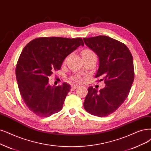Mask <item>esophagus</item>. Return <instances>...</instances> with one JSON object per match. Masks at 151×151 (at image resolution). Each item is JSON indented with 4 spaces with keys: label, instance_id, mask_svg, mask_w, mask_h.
<instances>
[{
    "label": "esophagus",
    "instance_id": "obj_1",
    "mask_svg": "<svg viewBox=\"0 0 151 151\" xmlns=\"http://www.w3.org/2000/svg\"><path fill=\"white\" fill-rule=\"evenodd\" d=\"M79 86L78 85H71V91H73L74 90H75V89H76L77 88H78Z\"/></svg>",
    "mask_w": 151,
    "mask_h": 151
}]
</instances>
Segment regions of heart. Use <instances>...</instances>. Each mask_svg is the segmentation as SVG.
<instances>
[{
    "label": "heart",
    "mask_w": 151,
    "mask_h": 151,
    "mask_svg": "<svg viewBox=\"0 0 151 151\" xmlns=\"http://www.w3.org/2000/svg\"><path fill=\"white\" fill-rule=\"evenodd\" d=\"M82 55H83V57H85V56L96 55L95 53L93 52V51H92L91 50H90V49H85V50H83V52H82ZM71 80L75 81V82H78V83H81V82L83 81L82 77L79 74H76V75L73 76L71 78Z\"/></svg>",
    "instance_id": "heart-1"
}]
</instances>
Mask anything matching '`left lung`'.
<instances>
[{"instance_id":"1","label":"left lung","mask_w":151,"mask_h":151,"mask_svg":"<svg viewBox=\"0 0 151 151\" xmlns=\"http://www.w3.org/2000/svg\"><path fill=\"white\" fill-rule=\"evenodd\" d=\"M99 57L95 78L105 87L99 91L88 88L83 106L92 115L105 117L114 113L127 98L134 79L132 56L126 45L111 37L99 35L83 38Z\"/></svg>"}]
</instances>
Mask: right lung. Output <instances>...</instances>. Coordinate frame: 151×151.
<instances>
[{
  "mask_svg": "<svg viewBox=\"0 0 151 151\" xmlns=\"http://www.w3.org/2000/svg\"><path fill=\"white\" fill-rule=\"evenodd\" d=\"M80 45L82 38L40 37L28 43L17 63L15 74L20 94L32 113L47 118L62 109L70 85L48 84V76L59 70L65 58Z\"/></svg>",
  "mask_w": 151,
  "mask_h": 151,
  "instance_id": "add662e5",
  "label": "right lung"
}]
</instances>
